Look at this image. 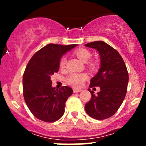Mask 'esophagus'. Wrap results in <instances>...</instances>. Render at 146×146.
I'll return each mask as SVG.
<instances>
[{"instance_id": "obj_1", "label": "esophagus", "mask_w": 146, "mask_h": 146, "mask_svg": "<svg viewBox=\"0 0 146 146\" xmlns=\"http://www.w3.org/2000/svg\"><path fill=\"white\" fill-rule=\"evenodd\" d=\"M81 89H77V88H73V93H79L81 91Z\"/></svg>"}]
</instances>
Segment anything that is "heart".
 <instances>
[{
	"label": "heart",
	"instance_id": "1",
	"mask_svg": "<svg viewBox=\"0 0 146 146\" xmlns=\"http://www.w3.org/2000/svg\"><path fill=\"white\" fill-rule=\"evenodd\" d=\"M75 54L78 56L79 59H80L84 62H86L89 60L92 57L91 53L86 49V48H80L75 51ZM66 57H62L60 59V66L64 68L66 65ZM88 78V75L86 73H72L67 78L66 82L71 86L75 88H80L83 85L84 81H86Z\"/></svg>",
	"mask_w": 146,
	"mask_h": 146
}]
</instances>
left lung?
Listing matches in <instances>:
<instances>
[{
  "instance_id": "obj_1",
  "label": "left lung",
  "mask_w": 146,
  "mask_h": 146,
  "mask_svg": "<svg viewBox=\"0 0 146 146\" xmlns=\"http://www.w3.org/2000/svg\"><path fill=\"white\" fill-rule=\"evenodd\" d=\"M85 46L96 49L100 57V68L90 84V88L100 86V91L97 95L90 91L91 99L85 105V110L92 118L103 120L113 116L124 100L128 71L119 53L104 42H92Z\"/></svg>"
}]
</instances>
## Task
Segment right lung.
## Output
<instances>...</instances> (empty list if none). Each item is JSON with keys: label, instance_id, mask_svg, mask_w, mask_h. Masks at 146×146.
I'll return each instance as SVG.
<instances>
[{"label": "right lung", "instance_id": "1", "mask_svg": "<svg viewBox=\"0 0 146 146\" xmlns=\"http://www.w3.org/2000/svg\"><path fill=\"white\" fill-rule=\"evenodd\" d=\"M77 44H48L33 55L23 75V95L28 108L38 119L54 122L64 113L65 103L73 93L68 86L52 87L51 76L60 68L63 55Z\"/></svg>", "mask_w": 146, "mask_h": 146}]
</instances>
